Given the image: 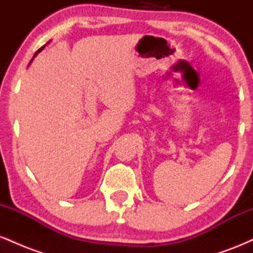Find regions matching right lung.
Here are the masks:
<instances>
[{"label":"right lung","instance_id":"right-lung-1","mask_svg":"<svg viewBox=\"0 0 253 253\" xmlns=\"http://www.w3.org/2000/svg\"><path fill=\"white\" fill-rule=\"evenodd\" d=\"M48 42H47V43H48ZM45 46H46V45H43V46H42V47H40V48H39V50H38V51L36 52V53H34V56H33V58H32V59H31V62H30V64H31L32 62H33V59H34V58H36V57L38 56V54H39V53H40V52H42V51L43 50V47H45Z\"/></svg>","mask_w":253,"mask_h":253}]
</instances>
